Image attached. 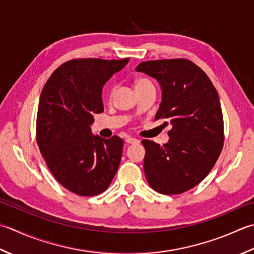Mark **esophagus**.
<instances>
[{
  "label": "esophagus",
  "instance_id": "1",
  "mask_svg": "<svg viewBox=\"0 0 254 254\" xmlns=\"http://www.w3.org/2000/svg\"><path fill=\"white\" fill-rule=\"evenodd\" d=\"M126 142H127V143H137V142H139V140H138V139H136V138L127 137V138H126Z\"/></svg>",
  "mask_w": 254,
  "mask_h": 254
}]
</instances>
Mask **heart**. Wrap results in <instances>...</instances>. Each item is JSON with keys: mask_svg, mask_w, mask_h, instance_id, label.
<instances>
[{"mask_svg": "<svg viewBox=\"0 0 254 254\" xmlns=\"http://www.w3.org/2000/svg\"><path fill=\"white\" fill-rule=\"evenodd\" d=\"M148 83H151V82H150L148 79H144V77H138V79L134 81V87H136V89H139V87H141V86L146 85ZM113 94H114V90L111 89L110 91H108V93H107V98H108V100H112Z\"/></svg>", "mask_w": 254, "mask_h": 254, "instance_id": "1", "label": "heart"}]
</instances>
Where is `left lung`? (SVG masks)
Instances as JSON below:
<instances>
[{
  "instance_id": "8db88e82",
  "label": "left lung",
  "mask_w": 254,
  "mask_h": 254,
  "mask_svg": "<svg viewBox=\"0 0 254 254\" xmlns=\"http://www.w3.org/2000/svg\"><path fill=\"white\" fill-rule=\"evenodd\" d=\"M137 71L156 77L162 102L156 120L172 128L163 146L144 139L143 169L149 185L164 195L182 194L201 182L224 147V118L215 86L188 59L141 62Z\"/></svg>"
}]
</instances>
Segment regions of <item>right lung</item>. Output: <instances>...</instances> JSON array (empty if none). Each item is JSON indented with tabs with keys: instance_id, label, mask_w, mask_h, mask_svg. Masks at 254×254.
<instances>
[{
	"instance_id": "1",
	"label": "right lung",
	"mask_w": 254,
	"mask_h": 254,
	"mask_svg": "<svg viewBox=\"0 0 254 254\" xmlns=\"http://www.w3.org/2000/svg\"><path fill=\"white\" fill-rule=\"evenodd\" d=\"M129 58L72 59L57 68L41 91L36 140L50 172L70 192L94 196L120 167L123 139L93 136V115L104 111L102 89Z\"/></svg>"
}]
</instances>
